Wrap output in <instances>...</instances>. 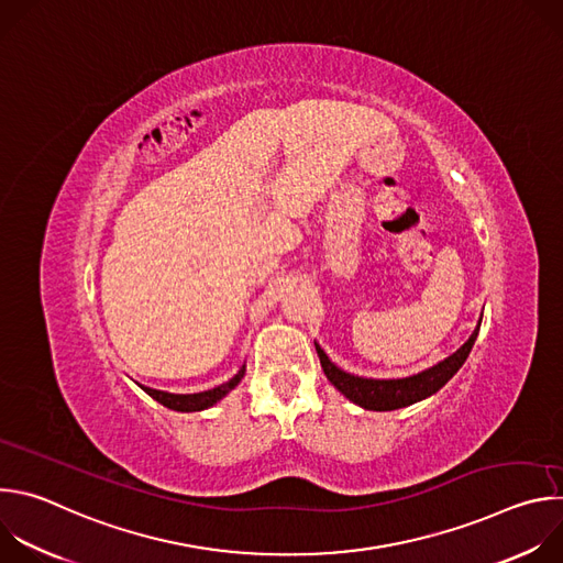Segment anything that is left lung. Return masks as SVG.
Returning a JSON list of instances; mask_svg holds the SVG:
<instances>
[{"label":"left lung","mask_w":563,"mask_h":563,"mask_svg":"<svg viewBox=\"0 0 563 563\" xmlns=\"http://www.w3.org/2000/svg\"><path fill=\"white\" fill-rule=\"evenodd\" d=\"M481 328V318L478 325L474 328L472 336L448 358H443L441 363H437L434 367H428L415 376H406V378H363V376H354L350 372H343L341 367H336L330 356L320 350V345H316L320 365H323L325 376L330 378V383L345 396L350 398L352 404L365 408V410H376V412H389V410H398V408H408L417 400H423L428 396H432L434 391H439L456 372L459 367L465 363L476 334Z\"/></svg>","instance_id":"obj_1"}]
</instances>
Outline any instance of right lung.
Returning <instances> with one entry per match:
<instances>
[{"instance_id": "add662e5", "label": "right lung", "mask_w": 563, "mask_h": 563, "mask_svg": "<svg viewBox=\"0 0 563 563\" xmlns=\"http://www.w3.org/2000/svg\"><path fill=\"white\" fill-rule=\"evenodd\" d=\"M245 376V365L238 369V374L233 378H229L227 383L213 387V389H205V391H198V394H172V391H163V389H151V387H144L140 385L151 398H155L157 404H163L165 408L169 410H176V412H200V410H207L211 406H216L220 398H224L238 383L240 378Z\"/></svg>"}]
</instances>
